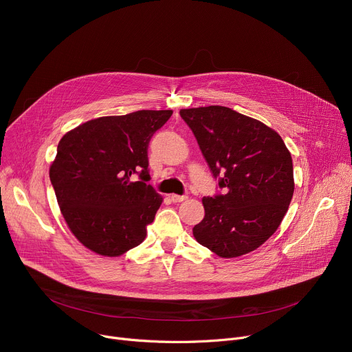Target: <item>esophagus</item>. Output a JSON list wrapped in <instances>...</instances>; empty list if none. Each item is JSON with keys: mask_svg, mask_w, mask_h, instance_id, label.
<instances>
[{"mask_svg": "<svg viewBox=\"0 0 352 352\" xmlns=\"http://www.w3.org/2000/svg\"><path fill=\"white\" fill-rule=\"evenodd\" d=\"M170 198H171L173 202H182V201L187 199V195H175V194H173Z\"/></svg>", "mask_w": 352, "mask_h": 352, "instance_id": "34e87169", "label": "esophagus"}]
</instances>
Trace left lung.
<instances>
[{
  "label": "left lung",
  "mask_w": 352,
  "mask_h": 352,
  "mask_svg": "<svg viewBox=\"0 0 352 352\" xmlns=\"http://www.w3.org/2000/svg\"><path fill=\"white\" fill-rule=\"evenodd\" d=\"M224 195L202 198L197 241L221 258L245 255L280 227L294 194L292 158L280 134L255 118L221 107L179 111Z\"/></svg>",
  "instance_id": "1"
}]
</instances>
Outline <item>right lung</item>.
<instances>
[{
    "label": "right lung",
    "instance_id": "1",
    "mask_svg": "<svg viewBox=\"0 0 352 352\" xmlns=\"http://www.w3.org/2000/svg\"><path fill=\"white\" fill-rule=\"evenodd\" d=\"M171 116V109H142L100 117L60 140L50 179L69 231L89 251L120 256L145 239L162 204L145 184L148 142ZM135 172L142 181L133 183Z\"/></svg>",
    "mask_w": 352,
    "mask_h": 352
}]
</instances>
